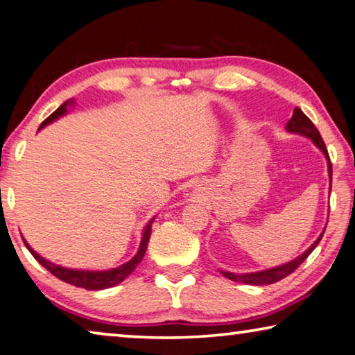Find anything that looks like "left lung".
Wrapping results in <instances>:
<instances>
[{
  "mask_svg": "<svg viewBox=\"0 0 355 355\" xmlns=\"http://www.w3.org/2000/svg\"><path fill=\"white\" fill-rule=\"evenodd\" d=\"M286 130L290 131V133H296V135H302L305 137H310L311 141L315 142V146L321 150V152L326 155L327 158V169H329V175H330V188H332V164H330V158H329V153H327V148H326V144H324L322 137L320 135V131L316 130V127L313 125V122L305 116V114L299 110V107H294V112H293V117L288 120L286 123ZM326 230V228H324ZM324 235V232L321 233L320 236H318L316 241L310 245V248L304 252L302 255H299L297 258H294L293 261L290 263H285L282 264V266L277 268H271V269H266V271H258V272H249V274H233V272H228V271H220V274L224 275V277L230 279L233 282H239V284H245V285H271L275 284V282H279L282 279H285L286 275H290L291 272L296 271V269L302 264V261L307 258L313 249L316 248L318 244H320L321 238Z\"/></svg>",
  "mask_w": 355,
  "mask_h": 355,
  "instance_id": "left-lung-1",
  "label": "left lung"
}]
</instances>
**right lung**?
Wrapping results in <instances>:
<instances>
[{
	"mask_svg": "<svg viewBox=\"0 0 355 355\" xmlns=\"http://www.w3.org/2000/svg\"><path fill=\"white\" fill-rule=\"evenodd\" d=\"M69 105H73V100H69L62 103L61 106L58 107V110L51 114V116H48L44 122H42L40 128H44L45 125L55 122L56 119H59L61 116H64L65 112H67V106ZM39 128V130H40ZM152 222L153 219L148 222L146 230H144V235L141 239V245H139V250H137V254L131 258L128 263L122 264V266L119 268H114L110 269V271H80V269H67V268H62V266H58V264L51 263L45 260V258H42L37 252H34L31 249V245H29L25 239V245L28 248V250L31 252L33 257L37 260L42 266H44L46 271H50L55 277L61 279L65 284H70V285H75L78 288H86V290H105V288H111L114 285L120 284V282H123L125 279L128 277V275L135 271L137 264L142 261L144 255H146V250H147V244H148V239H150V233H152Z\"/></svg>",
	"mask_w": 355,
	"mask_h": 355,
	"instance_id": "right-lung-1",
	"label": "right lung"
}]
</instances>
